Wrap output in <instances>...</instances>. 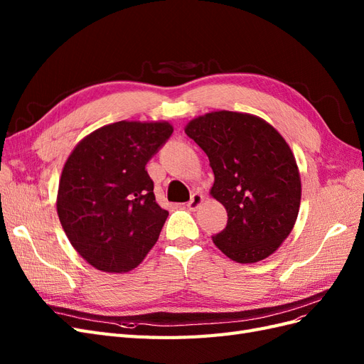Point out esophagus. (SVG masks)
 Wrapping results in <instances>:
<instances>
[{"label": "esophagus", "mask_w": 364, "mask_h": 364, "mask_svg": "<svg viewBox=\"0 0 364 364\" xmlns=\"http://www.w3.org/2000/svg\"><path fill=\"white\" fill-rule=\"evenodd\" d=\"M203 202V194L202 193H194L193 196H191V199H190V202L186 203V206H188L191 211H196L197 208H199V205Z\"/></svg>", "instance_id": "obj_1"}]
</instances>
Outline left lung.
I'll list each match as a JSON object with an SVG mask.
<instances>
[{
    "instance_id": "left-lung-1",
    "label": "left lung",
    "mask_w": 364,
    "mask_h": 364,
    "mask_svg": "<svg viewBox=\"0 0 364 364\" xmlns=\"http://www.w3.org/2000/svg\"><path fill=\"white\" fill-rule=\"evenodd\" d=\"M185 134L206 153L215 178L211 194L228 213L214 245L241 264L272 255L301 205L299 170L287 142L264 119L230 111L196 118Z\"/></svg>"
}]
</instances>
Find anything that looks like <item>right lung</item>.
Instances as JSON below:
<instances>
[{
  "instance_id": "1",
  "label": "right lung",
  "mask_w": 364,
  "mask_h": 364,
  "mask_svg": "<svg viewBox=\"0 0 364 364\" xmlns=\"http://www.w3.org/2000/svg\"><path fill=\"white\" fill-rule=\"evenodd\" d=\"M171 134L165 121H118L87 135L65 162L59 220L95 269L129 272L158 241L168 213L155 200L146 165Z\"/></svg>"
}]
</instances>
